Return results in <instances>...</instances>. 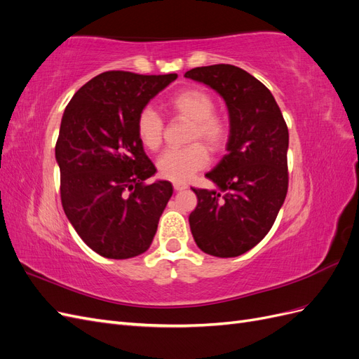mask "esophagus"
Wrapping results in <instances>:
<instances>
[{
  "instance_id": "esophagus-1",
  "label": "esophagus",
  "mask_w": 359,
  "mask_h": 359,
  "mask_svg": "<svg viewBox=\"0 0 359 359\" xmlns=\"http://www.w3.org/2000/svg\"><path fill=\"white\" fill-rule=\"evenodd\" d=\"M173 189H175L177 191L186 190V189H187V184H184V182H173Z\"/></svg>"
}]
</instances>
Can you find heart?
<instances>
[{"label": "heart", "instance_id": "obj_1", "mask_svg": "<svg viewBox=\"0 0 359 359\" xmlns=\"http://www.w3.org/2000/svg\"><path fill=\"white\" fill-rule=\"evenodd\" d=\"M166 107L191 123L187 142L181 149H169L157 161L160 177L173 182L189 181L194 172L208 163V153H219L229 139V123L226 116L215 114L214 97L202 88H186L173 94ZM136 133L147 149L157 151L163 142V121L160 115L145 107L136 119ZM204 145L202 146L201 144Z\"/></svg>", "mask_w": 359, "mask_h": 359}]
</instances>
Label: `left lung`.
Listing matches in <instances>:
<instances>
[{
    "label": "left lung",
    "instance_id": "obj_1",
    "mask_svg": "<svg viewBox=\"0 0 359 359\" xmlns=\"http://www.w3.org/2000/svg\"><path fill=\"white\" fill-rule=\"evenodd\" d=\"M184 76L219 93L229 112L227 154L205 175L217 189H191V235L206 255L240 256L264 240L286 199L287 126L271 91L240 67L215 64Z\"/></svg>",
    "mask_w": 359,
    "mask_h": 359
}]
</instances>
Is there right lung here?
Wrapping results in <instances>:
<instances>
[{"label": "right lung", "mask_w": 359, "mask_h": 359, "mask_svg": "<svg viewBox=\"0 0 359 359\" xmlns=\"http://www.w3.org/2000/svg\"><path fill=\"white\" fill-rule=\"evenodd\" d=\"M178 78L104 72L86 82L64 111L55 158L61 203L82 241L107 259L145 253L173 189L145 184L157 172L136 133L151 99Z\"/></svg>", "instance_id": "add662e5"}]
</instances>
